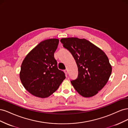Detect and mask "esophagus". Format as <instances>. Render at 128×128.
Returning a JSON list of instances; mask_svg holds the SVG:
<instances>
[{
    "instance_id": "1",
    "label": "esophagus",
    "mask_w": 128,
    "mask_h": 128,
    "mask_svg": "<svg viewBox=\"0 0 128 128\" xmlns=\"http://www.w3.org/2000/svg\"><path fill=\"white\" fill-rule=\"evenodd\" d=\"M64 72L66 75L68 74V70H67V69H65V70H64Z\"/></svg>"
}]
</instances>
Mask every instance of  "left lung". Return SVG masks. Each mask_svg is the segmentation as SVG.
<instances>
[{"instance_id":"obj_1","label":"left lung","mask_w":128,"mask_h":128,"mask_svg":"<svg viewBox=\"0 0 128 128\" xmlns=\"http://www.w3.org/2000/svg\"><path fill=\"white\" fill-rule=\"evenodd\" d=\"M60 42L72 53L78 67V77L71 80L74 88L84 97L97 94L112 73V66L106 54L86 39L70 37L62 38Z\"/></svg>"}]
</instances>
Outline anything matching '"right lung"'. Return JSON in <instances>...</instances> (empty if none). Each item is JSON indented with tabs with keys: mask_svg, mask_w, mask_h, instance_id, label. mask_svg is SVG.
<instances>
[{
	"mask_svg": "<svg viewBox=\"0 0 128 128\" xmlns=\"http://www.w3.org/2000/svg\"><path fill=\"white\" fill-rule=\"evenodd\" d=\"M59 40L41 42L24 58L20 77L23 86L31 94L46 98L53 94L65 79V74L58 68L54 54Z\"/></svg>",
	"mask_w": 128,
	"mask_h": 128,
	"instance_id": "1",
	"label": "right lung"
}]
</instances>
